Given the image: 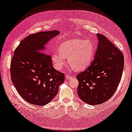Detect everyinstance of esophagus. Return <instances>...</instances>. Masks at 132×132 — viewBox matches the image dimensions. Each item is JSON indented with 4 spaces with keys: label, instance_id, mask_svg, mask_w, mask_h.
Instances as JSON below:
<instances>
[{
    "label": "esophagus",
    "instance_id": "34e87169",
    "mask_svg": "<svg viewBox=\"0 0 132 132\" xmlns=\"http://www.w3.org/2000/svg\"><path fill=\"white\" fill-rule=\"evenodd\" d=\"M65 78H66V79L69 80V79H71L72 78V76H71V75H66Z\"/></svg>",
    "mask_w": 132,
    "mask_h": 132
}]
</instances>
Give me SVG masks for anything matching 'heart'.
I'll list each match as a JSON object with an SVG mask.
<instances>
[{"label":"heart","instance_id":"b5f03b06","mask_svg":"<svg viewBox=\"0 0 132 132\" xmlns=\"http://www.w3.org/2000/svg\"><path fill=\"white\" fill-rule=\"evenodd\" d=\"M95 46L89 40L76 38L62 43L59 46L60 52H55L52 55L54 67L61 70L68 58L70 66L76 71H81L89 65L95 53Z\"/></svg>","mask_w":132,"mask_h":132}]
</instances>
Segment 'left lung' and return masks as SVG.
<instances>
[{
  "label": "left lung",
  "mask_w": 132,
  "mask_h": 132,
  "mask_svg": "<svg viewBox=\"0 0 132 132\" xmlns=\"http://www.w3.org/2000/svg\"><path fill=\"white\" fill-rule=\"evenodd\" d=\"M99 41L94 60L84 71L76 77L78 80L77 94L90 105H98L114 94L122 75V53L104 35L97 34Z\"/></svg>",
  "instance_id": "1"
}]
</instances>
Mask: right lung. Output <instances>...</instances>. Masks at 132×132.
Instances as JSON below:
<instances>
[{
    "label": "right lung",
    "instance_id": "1",
    "mask_svg": "<svg viewBox=\"0 0 132 132\" xmlns=\"http://www.w3.org/2000/svg\"><path fill=\"white\" fill-rule=\"evenodd\" d=\"M59 34L57 30L31 34L14 51L10 66L11 80L22 98L31 104H48L65 80L64 73L53 68L50 55L43 53L44 46Z\"/></svg>",
    "mask_w": 132,
    "mask_h": 132
}]
</instances>
